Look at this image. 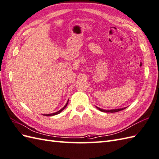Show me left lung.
I'll return each instance as SVG.
<instances>
[{
    "instance_id": "1",
    "label": "left lung",
    "mask_w": 159,
    "mask_h": 159,
    "mask_svg": "<svg viewBox=\"0 0 159 159\" xmlns=\"http://www.w3.org/2000/svg\"><path fill=\"white\" fill-rule=\"evenodd\" d=\"M97 109L100 110L101 111H103V112H106V113H115V112H117V111H120L121 110H124V109H125L126 107H124V108H121V109H110V110H107V109H101L98 107H96Z\"/></svg>"
}]
</instances>
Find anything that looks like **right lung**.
Here are the masks:
<instances>
[{"label":"right lung","mask_w":159,"mask_h":159,"mask_svg":"<svg viewBox=\"0 0 159 159\" xmlns=\"http://www.w3.org/2000/svg\"><path fill=\"white\" fill-rule=\"evenodd\" d=\"M68 101H67V103H66V104L64 105V107H63V108H62L60 109V110H59V111H58L57 112H55V113H50V114H43V116H55V115H57V114H58V113H60L61 111H62L64 109L66 108V107L67 106V105H68Z\"/></svg>","instance_id":"1"}]
</instances>
